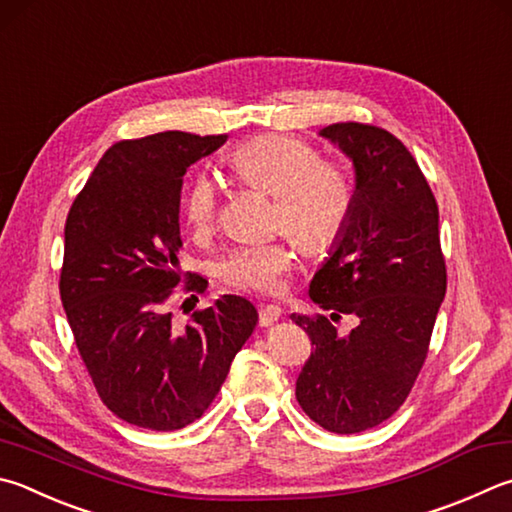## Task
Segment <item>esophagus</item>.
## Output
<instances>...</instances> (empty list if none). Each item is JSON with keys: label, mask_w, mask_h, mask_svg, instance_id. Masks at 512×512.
<instances>
[{"label": "esophagus", "mask_w": 512, "mask_h": 512, "mask_svg": "<svg viewBox=\"0 0 512 512\" xmlns=\"http://www.w3.org/2000/svg\"><path fill=\"white\" fill-rule=\"evenodd\" d=\"M282 318V309L277 304H264L259 309V327H271L277 320Z\"/></svg>", "instance_id": "1"}]
</instances>
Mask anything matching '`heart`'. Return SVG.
Wrapping results in <instances>:
<instances>
[{
  "instance_id": "1",
  "label": "heart",
  "mask_w": 512,
  "mask_h": 512,
  "mask_svg": "<svg viewBox=\"0 0 512 512\" xmlns=\"http://www.w3.org/2000/svg\"><path fill=\"white\" fill-rule=\"evenodd\" d=\"M230 172L246 185L273 194V226L286 230L304 248L324 250L347 228L353 210V185L340 165L322 161L300 138L264 134L239 145L226 159ZM183 219L194 235H208L219 212L217 185L197 174L185 188ZM288 235L250 241L232 248L219 262V277L239 291L277 293L297 264Z\"/></svg>"
}]
</instances>
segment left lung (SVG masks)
Instances as JSON below:
<instances>
[{"mask_svg":"<svg viewBox=\"0 0 512 512\" xmlns=\"http://www.w3.org/2000/svg\"><path fill=\"white\" fill-rule=\"evenodd\" d=\"M320 136L349 156L356 190L349 224L309 295L331 319L358 314L359 327L338 337L324 315H291L313 345L295 396L324 430L356 434L387 421L412 392L448 275L439 208L407 147L362 123L329 125Z\"/></svg>","mask_w":512,"mask_h":512,"instance_id":"obj_1","label":"left lung"}]
</instances>
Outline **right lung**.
I'll return each instance as SVG.
<instances>
[{
  "label": "right lung",
  "mask_w": 512,
  "mask_h": 512,
  "mask_svg": "<svg viewBox=\"0 0 512 512\" xmlns=\"http://www.w3.org/2000/svg\"><path fill=\"white\" fill-rule=\"evenodd\" d=\"M226 138L161 132L111 145L64 226L60 297L80 358L100 401L145 430L201 418L257 324L239 295L194 311L183 329L165 309L183 277V174ZM206 284L192 275L185 288Z\"/></svg>",
  "instance_id": "add662e5"
}]
</instances>
